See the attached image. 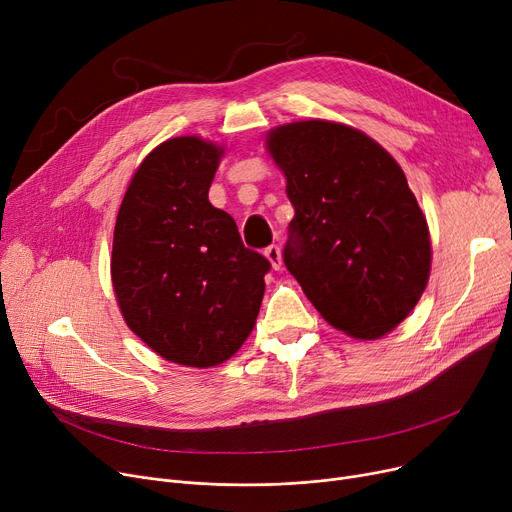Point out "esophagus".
Segmentation results:
<instances>
[{
    "instance_id": "34e87169",
    "label": "esophagus",
    "mask_w": 512,
    "mask_h": 512,
    "mask_svg": "<svg viewBox=\"0 0 512 512\" xmlns=\"http://www.w3.org/2000/svg\"><path fill=\"white\" fill-rule=\"evenodd\" d=\"M264 256L268 258L270 266H273L275 270H279V268L283 266V258H281V248H279V246H268V248L264 250Z\"/></svg>"
}]
</instances>
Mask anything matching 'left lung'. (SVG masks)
I'll return each mask as SVG.
<instances>
[{"mask_svg": "<svg viewBox=\"0 0 512 512\" xmlns=\"http://www.w3.org/2000/svg\"><path fill=\"white\" fill-rule=\"evenodd\" d=\"M295 208L283 262L322 318L355 339L399 326L432 264L426 217L399 163L364 132L308 119L268 132Z\"/></svg>", "mask_w": 512, "mask_h": 512, "instance_id": "left-lung-1", "label": "left lung"}]
</instances>
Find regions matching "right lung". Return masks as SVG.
Returning <instances> with one entry per match:
<instances>
[{"label": "right lung", "mask_w": 512, "mask_h": 512, "mask_svg": "<svg viewBox=\"0 0 512 512\" xmlns=\"http://www.w3.org/2000/svg\"><path fill=\"white\" fill-rule=\"evenodd\" d=\"M221 157L223 146L198 136L159 144L136 169L113 231L111 281L126 324L190 368L223 364L244 345L270 270L208 202Z\"/></svg>", "instance_id": "obj_1"}]
</instances>
